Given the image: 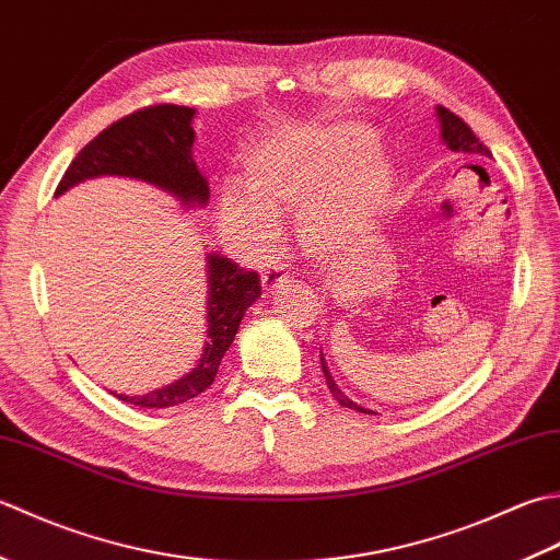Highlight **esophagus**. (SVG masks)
Returning a JSON list of instances; mask_svg holds the SVG:
<instances>
[{"mask_svg": "<svg viewBox=\"0 0 560 560\" xmlns=\"http://www.w3.org/2000/svg\"><path fill=\"white\" fill-rule=\"evenodd\" d=\"M260 282H264V290L272 292V290H280L284 282H288V272H282V268H270L266 270L264 276H260Z\"/></svg>", "mask_w": 560, "mask_h": 560, "instance_id": "34e87169", "label": "esophagus"}]
</instances>
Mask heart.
<instances>
[{
	"instance_id": "heart-1",
	"label": "heart",
	"mask_w": 560,
	"mask_h": 560,
	"mask_svg": "<svg viewBox=\"0 0 560 560\" xmlns=\"http://www.w3.org/2000/svg\"><path fill=\"white\" fill-rule=\"evenodd\" d=\"M374 135L360 125L288 128L244 156L242 186L220 190L217 210L238 242L268 248L276 217L300 214V236L318 260H336L358 244L394 188V168L370 155Z\"/></svg>"
}]
</instances>
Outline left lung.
I'll return each mask as SVG.
<instances>
[{"instance_id":"8db88e82","label":"left lung","mask_w":560,"mask_h":560,"mask_svg":"<svg viewBox=\"0 0 560 560\" xmlns=\"http://www.w3.org/2000/svg\"><path fill=\"white\" fill-rule=\"evenodd\" d=\"M438 118H440V135H442V142L447 144L452 152L471 154V156H490L488 147H486L481 140H478V137L474 135V130H471L469 125H466L459 116H454L452 110L438 106ZM322 370H324V376H326V384H328L330 394H334V398H336V401H338L340 406L358 410V413H372L370 408H362L360 404L352 401V398H350L343 389H340V386L336 384L334 376H330V372H328V364H326L324 355H322Z\"/></svg>"}]
</instances>
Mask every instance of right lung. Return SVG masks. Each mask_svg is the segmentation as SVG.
<instances>
[{
    "instance_id": "add662e5",
    "label": "right lung",
    "mask_w": 560,
    "mask_h": 560,
    "mask_svg": "<svg viewBox=\"0 0 560 560\" xmlns=\"http://www.w3.org/2000/svg\"><path fill=\"white\" fill-rule=\"evenodd\" d=\"M192 116L196 108L159 104L140 108L96 135L74 156L55 196L96 176H128L144 180L180 200L184 208H202L210 200L208 178L192 162ZM260 296L258 272L238 268L232 258L208 256V343L196 368L178 382L142 396L116 394L140 408L186 404L214 382L224 352L234 343L246 310Z\"/></svg>"
}]
</instances>
